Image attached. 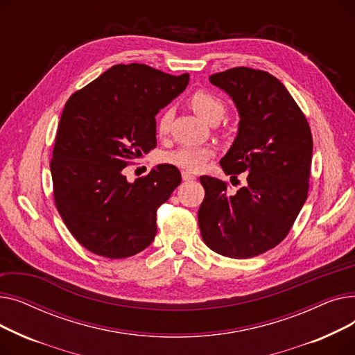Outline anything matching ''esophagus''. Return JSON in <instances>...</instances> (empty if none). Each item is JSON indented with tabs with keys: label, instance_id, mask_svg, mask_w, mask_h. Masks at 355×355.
<instances>
[{
	"label": "esophagus",
	"instance_id": "34e87169",
	"mask_svg": "<svg viewBox=\"0 0 355 355\" xmlns=\"http://www.w3.org/2000/svg\"><path fill=\"white\" fill-rule=\"evenodd\" d=\"M181 175H182V180H184V181H194V180L197 178L194 174H191V173H189V171H182Z\"/></svg>",
	"mask_w": 355,
	"mask_h": 355
}]
</instances>
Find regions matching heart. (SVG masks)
Returning a JSON list of instances; mask_svg holds the SVG:
<instances>
[{
  "label": "heart",
  "instance_id": "heart-1",
  "mask_svg": "<svg viewBox=\"0 0 355 355\" xmlns=\"http://www.w3.org/2000/svg\"><path fill=\"white\" fill-rule=\"evenodd\" d=\"M190 105L196 110V114L201 116L204 121L211 122L218 121L226 112V105L218 96L213 95L206 90H196L191 98ZM173 121V109H165L159 115L157 121V132L158 135L164 137L168 134ZM213 154V149L210 146L204 145H182L175 149H171L162 155V161L182 168L187 171H198L200 168L206 164V161Z\"/></svg>",
  "mask_w": 355,
  "mask_h": 355
}]
</instances>
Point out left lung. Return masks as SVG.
I'll list each match as a JSON object with an SVG mask.
<instances>
[{"label": "left lung", "mask_w": 355, "mask_h": 355, "mask_svg": "<svg viewBox=\"0 0 355 355\" xmlns=\"http://www.w3.org/2000/svg\"><path fill=\"white\" fill-rule=\"evenodd\" d=\"M239 110L237 137L220 159L227 175L248 173L236 194L227 182L202 175L198 210L201 237L211 250L248 259L286 237L308 197L312 134L286 87L270 73L233 67L210 76Z\"/></svg>", "instance_id": "left-lung-1"}]
</instances>
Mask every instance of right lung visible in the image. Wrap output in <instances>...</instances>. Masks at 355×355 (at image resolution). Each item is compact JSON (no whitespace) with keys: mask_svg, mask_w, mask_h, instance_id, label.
<instances>
[{"mask_svg":"<svg viewBox=\"0 0 355 355\" xmlns=\"http://www.w3.org/2000/svg\"><path fill=\"white\" fill-rule=\"evenodd\" d=\"M190 74L115 64L64 105L50 171L55 207L89 252L123 259L153 243L157 210L181 182L157 165L129 182L122 170L157 146L155 115L187 87Z\"/></svg>","mask_w":355,"mask_h":355,"instance_id":"add662e5","label":"right lung"}]
</instances>
